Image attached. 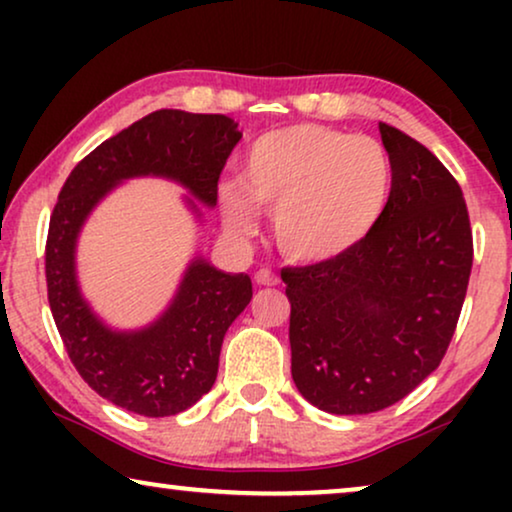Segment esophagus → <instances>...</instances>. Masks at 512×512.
I'll use <instances>...</instances> for the list:
<instances>
[{"instance_id": "esophagus-1", "label": "esophagus", "mask_w": 512, "mask_h": 512, "mask_svg": "<svg viewBox=\"0 0 512 512\" xmlns=\"http://www.w3.org/2000/svg\"><path fill=\"white\" fill-rule=\"evenodd\" d=\"M254 279H256V284H261V286H277L279 284V275H277L275 270H270V268L256 270Z\"/></svg>"}]
</instances>
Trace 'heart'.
Returning a JSON list of instances; mask_svg holds the SVG:
<instances>
[{
	"label": "heart",
	"instance_id": "heart-1",
	"mask_svg": "<svg viewBox=\"0 0 512 512\" xmlns=\"http://www.w3.org/2000/svg\"><path fill=\"white\" fill-rule=\"evenodd\" d=\"M394 167L377 139L324 125H291L258 137L244 151L240 181L219 188L233 233L256 230V205L275 209L279 249L296 261L347 254L382 219Z\"/></svg>",
	"mask_w": 512,
	"mask_h": 512
}]
</instances>
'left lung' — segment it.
<instances>
[{"label": "left lung", "instance_id": "left-lung-1", "mask_svg": "<svg viewBox=\"0 0 512 512\" xmlns=\"http://www.w3.org/2000/svg\"><path fill=\"white\" fill-rule=\"evenodd\" d=\"M394 167L382 219L347 254L284 268L291 375L333 415H368L410 394L440 366L473 265L464 193L405 132L380 123Z\"/></svg>", "mask_w": 512, "mask_h": 512}]
</instances>
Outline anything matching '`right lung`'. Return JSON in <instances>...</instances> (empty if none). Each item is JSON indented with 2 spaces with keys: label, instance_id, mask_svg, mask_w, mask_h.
Segmentation results:
<instances>
[{
  "label": "right lung",
  "instance_id": "obj_1",
  "mask_svg": "<svg viewBox=\"0 0 512 512\" xmlns=\"http://www.w3.org/2000/svg\"><path fill=\"white\" fill-rule=\"evenodd\" d=\"M242 139L233 118L158 109L90 151L69 174L46 237V286L55 326L83 382L118 408L170 417L214 387L223 335L251 300L247 275L191 263L156 324L114 333L83 303L74 277L76 235L104 193L139 174H163L216 205L223 165Z\"/></svg>",
  "mask_w": 512,
  "mask_h": 512
}]
</instances>
